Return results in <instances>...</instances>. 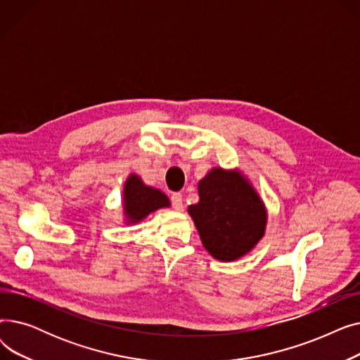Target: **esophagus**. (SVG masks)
Here are the masks:
<instances>
[{
	"mask_svg": "<svg viewBox=\"0 0 360 360\" xmlns=\"http://www.w3.org/2000/svg\"><path fill=\"white\" fill-rule=\"evenodd\" d=\"M170 201H172V205L175 207L176 210L182 209V195L179 193L172 194V197H170Z\"/></svg>",
	"mask_w": 360,
	"mask_h": 360,
	"instance_id": "34e87169",
	"label": "esophagus"
}]
</instances>
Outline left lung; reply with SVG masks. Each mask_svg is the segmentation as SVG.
<instances>
[{
    "label": "left lung",
    "instance_id": "1",
    "mask_svg": "<svg viewBox=\"0 0 360 360\" xmlns=\"http://www.w3.org/2000/svg\"><path fill=\"white\" fill-rule=\"evenodd\" d=\"M198 195L188 213L209 254L235 261L252 251L266 233L267 210L248 178L236 169L213 167L198 182Z\"/></svg>",
    "mask_w": 360,
    "mask_h": 360
}]
</instances>
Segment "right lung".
<instances>
[{
  "mask_svg": "<svg viewBox=\"0 0 360 360\" xmlns=\"http://www.w3.org/2000/svg\"><path fill=\"white\" fill-rule=\"evenodd\" d=\"M122 207L125 223L134 224L146 219L150 213L170 207V201L158 188L146 185L139 175L131 174L124 184Z\"/></svg>",
  "mask_w": 360,
  "mask_h": 360,
  "instance_id": "obj_1",
  "label": "right lung"
}]
</instances>
